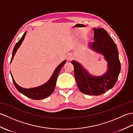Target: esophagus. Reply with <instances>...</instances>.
Returning a JSON list of instances; mask_svg holds the SVG:
<instances>
[{"instance_id":"34e87169","label":"esophagus","mask_w":133,"mask_h":133,"mask_svg":"<svg viewBox=\"0 0 133 133\" xmlns=\"http://www.w3.org/2000/svg\"><path fill=\"white\" fill-rule=\"evenodd\" d=\"M66 58L67 59V61H71L72 59V56L71 55H67Z\"/></svg>"}]
</instances>
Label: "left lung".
I'll return each instance as SVG.
<instances>
[{"label": "left lung", "mask_w": 133, "mask_h": 133, "mask_svg": "<svg viewBox=\"0 0 133 133\" xmlns=\"http://www.w3.org/2000/svg\"><path fill=\"white\" fill-rule=\"evenodd\" d=\"M94 40L90 47L95 51L102 54L107 62L106 72L101 77H95L75 61L71 63L74 67L75 81L80 91L89 95H99L112 88L116 83L121 71V63L117 47L106 31L94 29Z\"/></svg>", "instance_id": "left-lung-1"}]
</instances>
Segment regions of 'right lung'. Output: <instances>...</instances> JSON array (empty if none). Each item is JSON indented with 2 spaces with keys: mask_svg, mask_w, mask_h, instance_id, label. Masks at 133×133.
<instances>
[{
  "mask_svg": "<svg viewBox=\"0 0 133 133\" xmlns=\"http://www.w3.org/2000/svg\"><path fill=\"white\" fill-rule=\"evenodd\" d=\"M26 32L22 36V37L18 41V43H16L15 47H14L13 51H12V58H11V62L12 61L14 56L15 55L17 50L18 49V48L21 45L22 42H23V39L25 37V36H26ZM66 61H64L63 62H62L57 67H56L54 72L53 73V74L52 75L51 77L50 78V79L47 82L44 83V84H43V85L37 87H35V88L24 89V88H23V87L19 86L16 84L15 81H14L12 75L11 73L14 85H15L16 89L18 90L20 92L22 93V94H23L25 96H26L27 97H29L31 99H32L39 100V99H42L46 98L49 97V96H50L53 92V91H54L58 74L61 71L62 67L63 66V65L65 63H66Z\"/></svg>",
  "mask_w": 133,
  "mask_h": 133,
  "instance_id": "obj_1",
  "label": "right lung"
}]
</instances>
